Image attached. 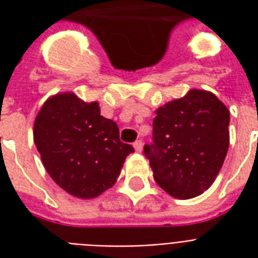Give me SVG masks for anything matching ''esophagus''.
I'll return each mask as SVG.
<instances>
[{
    "instance_id": "obj_1",
    "label": "esophagus",
    "mask_w": 258,
    "mask_h": 258,
    "mask_svg": "<svg viewBox=\"0 0 258 258\" xmlns=\"http://www.w3.org/2000/svg\"><path fill=\"white\" fill-rule=\"evenodd\" d=\"M134 149H135V151H138V153H141L142 150H143V142L142 141L134 142Z\"/></svg>"
}]
</instances>
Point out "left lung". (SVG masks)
I'll return each instance as SVG.
<instances>
[{"label": "left lung", "instance_id": "1", "mask_svg": "<svg viewBox=\"0 0 258 258\" xmlns=\"http://www.w3.org/2000/svg\"><path fill=\"white\" fill-rule=\"evenodd\" d=\"M153 143L145 155L154 179L178 200L208 190L224 165L229 149V109L204 89H190L183 97L155 111Z\"/></svg>", "mask_w": 258, "mask_h": 258}]
</instances>
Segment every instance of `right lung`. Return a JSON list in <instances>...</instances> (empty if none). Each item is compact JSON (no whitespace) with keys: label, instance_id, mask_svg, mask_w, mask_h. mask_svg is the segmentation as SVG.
<instances>
[{"label":"right lung","instance_id":"add662e5","mask_svg":"<svg viewBox=\"0 0 258 258\" xmlns=\"http://www.w3.org/2000/svg\"><path fill=\"white\" fill-rule=\"evenodd\" d=\"M33 139L50 178L82 200L112 187L134 153L119 139L116 123L101 116L97 101L86 103L72 92L57 93L42 104Z\"/></svg>","mask_w":258,"mask_h":258}]
</instances>
